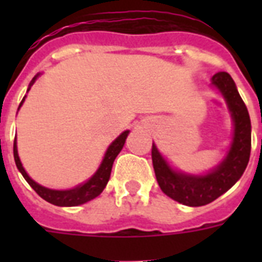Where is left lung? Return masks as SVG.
Wrapping results in <instances>:
<instances>
[{
    "label": "left lung",
    "mask_w": 262,
    "mask_h": 262,
    "mask_svg": "<svg viewBox=\"0 0 262 262\" xmlns=\"http://www.w3.org/2000/svg\"><path fill=\"white\" fill-rule=\"evenodd\" d=\"M211 84L227 103L234 123V133L227 155L215 168L205 174H187L174 168L152 144V164L164 194L187 207H201L215 201L242 177L250 158L252 123L248 108L227 72L212 76Z\"/></svg>",
    "instance_id": "left-lung-1"
}]
</instances>
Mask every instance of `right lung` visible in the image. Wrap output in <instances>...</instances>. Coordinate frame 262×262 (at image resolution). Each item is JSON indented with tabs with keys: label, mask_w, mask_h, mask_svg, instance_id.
Returning <instances> with one entry per match:
<instances>
[{
	"label": "right lung",
	"mask_w": 262,
	"mask_h": 262,
	"mask_svg": "<svg viewBox=\"0 0 262 262\" xmlns=\"http://www.w3.org/2000/svg\"><path fill=\"white\" fill-rule=\"evenodd\" d=\"M40 73L35 76L34 79L31 80L30 85H28V90L27 92L31 90V87L34 85V83L36 81ZM27 96H24L20 103L18 108L23 106V103L26 100ZM129 135V130L122 132L121 135L117 137V139L113 141V143L108 145L106 154L103 156V160L100 166L98 167V170L95 171V174L91 177L90 179H87L84 183H80L73 189H67V190H55V189H49V187H45L42 185H39L38 182H35L34 179L31 178L30 175L27 174V171L23 167L21 162H20V158H18L17 152V143H16V139H14L13 144V156L14 162H16V166H17L18 171L21 172V175L24 177L27 182L30 183V186L34 189L36 193H38L43 200H46L47 203L53 204V205H57V207H76V205H81V204H85L91 200H94L95 197H98L100 193L103 191V189L106 187L108 179H110L111 168H113V163H114L115 158L118 156V154L121 152V149L125 145V141H126V137Z\"/></svg>",
	"instance_id": "add662e5"
}]
</instances>
